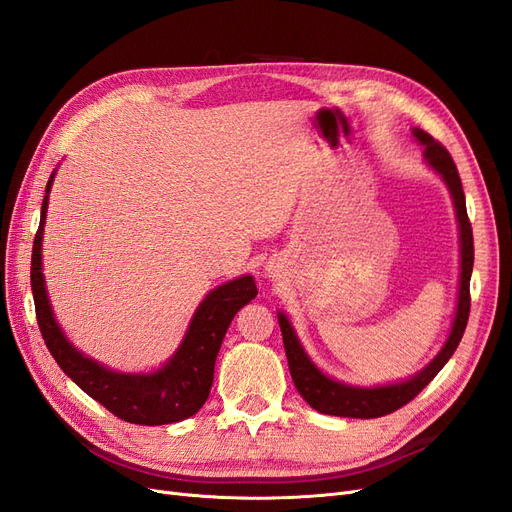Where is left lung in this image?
<instances>
[{
    "mask_svg": "<svg viewBox=\"0 0 512 512\" xmlns=\"http://www.w3.org/2000/svg\"><path fill=\"white\" fill-rule=\"evenodd\" d=\"M414 136L425 145V160L429 166H433L446 181L448 190L453 194V203L457 209V220L461 230V286H459V303H457V316L453 322L451 335L444 344L442 352L433 359L421 374L414 376L408 382L393 384V386H378V389H354V386H346L342 382L329 380L322 376L320 371L307 359L303 352L297 335H294L290 322L284 314H277L280 318V329L284 337L286 359L290 367V376L301 397L309 406L322 414L333 416H350V418H378L384 414H391L406 406L425 386L438 376V371L451 359L453 352L457 350L463 331H466L468 316H470V277L474 267V237H472V224L468 218L466 209V194L461 188V179L457 173V166L451 158V153L446 151L442 143L429 136L423 130H414Z\"/></svg>",
    "mask_w": 512,
    "mask_h": 512,
    "instance_id": "1",
    "label": "left lung"
}]
</instances>
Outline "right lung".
Returning <instances> with one entry per match:
<instances>
[{
    "mask_svg": "<svg viewBox=\"0 0 512 512\" xmlns=\"http://www.w3.org/2000/svg\"><path fill=\"white\" fill-rule=\"evenodd\" d=\"M51 183L53 175L46 183L40 226L32 250V292L38 327L46 348H49L66 376L79 384L89 397L100 401L108 412L119 416L121 421L136 425H166L196 414L209 397L215 359H218L222 339L232 318L258 294L252 275H243L239 280H232L207 294V299L198 307L181 348L156 374L130 376L108 371L91 359H85L81 352H76L68 344V339L57 327L49 297H46L40 269V247Z\"/></svg>",
    "mask_w": 512,
    "mask_h": 512,
    "instance_id": "add662e5",
    "label": "right lung"
}]
</instances>
